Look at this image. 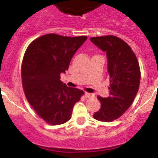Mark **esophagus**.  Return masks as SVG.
<instances>
[{
  "instance_id": "34e87169",
  "label": "esophagus",
  "mask_w": 158,
  "mask_h": 158,
  "mask_svg": "<svg viewBox=\"0 0 158 158\" xmlns=\"http://www.w3.org/2000/svg\"><path fill=\"white\" fill-rule=\"evenodd\" d=\"M92 94H91V93H89V92H85V98H89V97H91V96H92Z\"/></svg>"
}]
</instances>
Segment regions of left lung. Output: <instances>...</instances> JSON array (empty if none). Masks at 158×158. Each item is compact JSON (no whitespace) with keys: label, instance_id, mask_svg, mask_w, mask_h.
<instances>
[{"label":"left lung","instance_id":"obj_1","mask_svg":"<svg viewBox=\"0 0 158 158\" xmlns=\"http://www.w3.org/2000/svg\"><path fill=\"white\" fill-rule=\"evenodd\" d=\"M90 40L108 57L109 96L98 95L101 109L93 114L100 122H111L131 106L140 85L141 70L136 55L126 42L113 35L91 37Z\"/></svg>","mask_w":158,"mask_h":158}]
</instances>
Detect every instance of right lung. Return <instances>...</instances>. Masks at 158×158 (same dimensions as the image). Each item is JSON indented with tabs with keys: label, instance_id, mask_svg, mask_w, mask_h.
Wrapping results in <instances>:
<instances>
[{
	"label": "right lung",
	"instance_id": "add662e5",
	"mask_svg": "<svg viewBox=\"0 0 158 158\" xmlns=\"http://www.w3.org/2000/svg\"><path fill=\"white\" fill-rule=\"evenodd\" d=\"M86 39L49 33L32 41L26 49L21 66L23 92L38 116L49 125L67 122L74 105L84 95L82 90L63 83L60 74L66 73Z\"/></svg>",
	"mask_w": 158,
	"mask_h": 158
}]
</instances>
